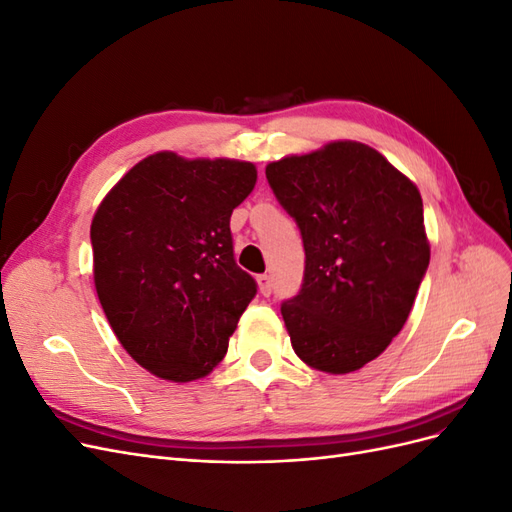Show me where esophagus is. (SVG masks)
<instances>
[{"label": "esophagus", "instance_id": "34e87169", "mask_svg": "<svg viewBox=\"0 0 512 512\" xmlns=\"http://www.w3.org/2000/svg\"><path fill=\"white\" fill-rule=\"evenodd\" d=\"M256 282H258V288H260V294H262V297H269L271 290H273L271 277H269V275H258V277H256Z\"/></svg>", "mask_w": 512, "mask_h": 512}]
</instances>
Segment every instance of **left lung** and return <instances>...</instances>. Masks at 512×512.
<instances>
[{"mask_svg": "<svg viewBox=\"0 0 512 512\" xmlns=\"http://www.w3.org/2000/svg\"><path fill=\"white\" fill-rule=\"evenodd\" d=\"M267 181L305 247L301 290L282 303L292 348L327 374L361 369L404 329L429 267L423 198L356 141L271 162Z\"/></svg>", "mask_w": 512, "mask_h": 512, "instance_id": "8db88e82", "label": "left lung"}]
</instances>
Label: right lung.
Here are the masks:
<instances>
[{
    "label": "right lung",
    "instance_id": "1",
    "mask_svg": "<svg viewBox=\"0 0 512 512\" xmlns=\"http://www.w3.org/2000/svg\"><path fill=\"white\" fill-rule=\"evenodd\" d=\"M254 185L252 162L160 151L130 168L94 215L98 299L119 344L158 378L207 376L256 297L230 235L232 209Z\"/></svg>",
    "mask_w": 512,
    "mask_h": 512
}]
</instances>
